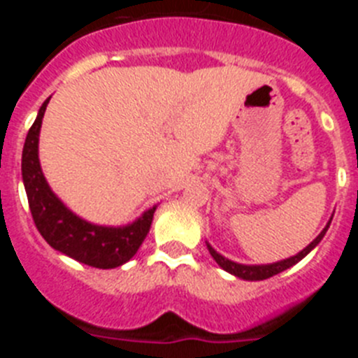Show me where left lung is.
<instances>
[{"label": "left lung", "mask_w": 358, "mask_h": 358, "mask_svg": "<svg viewBox=\"0 0 358 358\" xmlns=\"http://www.w3.org/2000/svg\"><path fill=\"white\" fill-rule=\"evenodd\" d=\"M328 227H330V222H328V226L324 227V229L319 233L317 238L314 240V242L310 243L308 248L303 249L299 255L292 256V258H287V260L283 262H276V264H271V265H242V264H235V262L227 260V258H224L222 255H218L217 251H215L211 245H208V249H210V255L213 256V260L217 262L220 267L224 268V271H227V273L235 274L236 278H242V280H249V281H258V280H267V278H273L276 276V274L283 273V271H287L289 267H292V265H296L297 262L303 260L306 255H308L312 249L317 245L319 242L322 240V236H324V233L328 231Z\"/></svg>", "instance_id": "left-lung-1"}]
</instances>
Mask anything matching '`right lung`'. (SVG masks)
Listing matches in <instances>:
<instances>
[{"label":"right lung","instance_id":"1","mask_svg":"<svg viewBox=\"0 0 358 358\" xmlns=\"http://www.w3.org/2000/svg\"><path fill=\"white\" fill-rule=\"evenodd\" d=\"M48 102L50 98L41 106L39 115L28 131L21 161L34 224L53 249L64 252L73 260L96 268L120 267L131 260L143 243L156 208L145 211L136 222L125 227L94 226L71 213L50 189L37 156L41 123Z\"/></svg>","mask_w":358,"mask_h":358}]
</instances>
